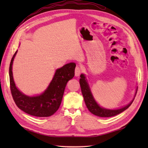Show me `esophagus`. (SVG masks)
<instances>
[{
  "instance_id": "1",
  "label": "esophagus",
  "mask_w": 148,
  "mask_h": 148,
  "mask_svg": "<svg viewBox=\"0 0 148 148\" xmlns=\"http://www.w3.org/2000/svg\"><path fill=\"white\" fill-rule=\"evenodd\" d=\"M82 72V69L81 68L80 66L77 65L76 69H75V76H79Z\"/></svg>"
}]
</instances>
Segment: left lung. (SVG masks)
<instances>
[{
	"label": "left lung",
	"instance_id": "8db88e82",
	"mask_svg": "<svg viewBox=\"0 0 148 148\" xmlns=\"http://www.w3.org/2000/svg\"><path fill=\"white\" fill-rule=\"evenodd\" d=\"M81 78L79 79V83L81 86V92H82L83 96L84 97V102L86 103V106L87 107L88 109L92 113V114H95V116H99V117H112V116H114L117 115L119 113L122 112L124 111L125 110L128 109L130 105L132 103L134 100L132 101L127 106L123 107L121 109H118L115 110H110V109H106L104 108H100V107L97 104L95 100H94L93 97L92 96V94L91 93L88 84L86 81V77L84 76V74H81L80 76ZM137 91L136 93V95Z\"/></svg>",
	"mask_w": 148,
	"mask_h": 148
}]
</instances>
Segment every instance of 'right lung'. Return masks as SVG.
<instances>
[{
	"label": "right lung",
	"mask_w": 148,
	"mask_h": 148,
	"mask_svg": "<svg viewBox=\"0 0 148 148\" xmlns=\"http://www.w3.org/2000/svg\"><path fill=\"white\" fill-rule=\"evenodd\" d=\"M16 53L17 51L12 56L9 65L10 90L16 105L21 111L37 117H48L53 115L61 104L67 83L74 76L76 64L70 63L57 69L45 92L38 96L29 97L18 90L13 80L12 65Z\"/></svg>",
	"instance_id": "add662e5"
}]
</instances>
